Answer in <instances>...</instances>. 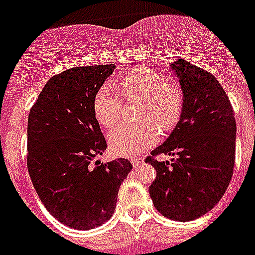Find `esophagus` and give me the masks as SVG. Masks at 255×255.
<instances>
[{"label":"esophagus","mask_w":255,"mask_h":255,"mask_svg":"<svg viewBox=\"0 0 255 255\" xmlns=\"http://www.w3.org/2000/svg\"><path fill=\"white\" fill-rule=\"evenodd\" d=\"M131 163L133 165V168H139L143 164V159H140V157H132Z\"/></svg>","instance_id":"1"}]
</instances>
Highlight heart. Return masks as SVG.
<instances>
[{"label": "heart", "instance_id": "b5f03b06", "mask_svg": "<svg viewBox=\"0 0 255 255\" xmlns=\"http://www.w3.org/2000/svg\"><path fill=\"white\" fill-rule=\"evenodd\" d=\"M118 87L126 96L144 100L140 123H120L108 133V145L118 156H135L157 141L159 128L164 132L176 128L181 120L185 96L182 88L168 82L153 70L136 69L123 77ZM94 115L100 126L108 128L116 123L122 111V100L110 86L100 87L94 98Z\"/></svg>", "mask_w": 255, "mask_h": 255}]
</instances>
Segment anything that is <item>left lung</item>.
<instances>
[{
	"label": "left lung",
	"mask_w": 255,
	"mask_h": 255,
	"mask_svg": "<svg viewBox=\"0 0 255 255\" xmlns=\"http://www.w3.org/2000/svg\"><path fill=\"white\" fill-rule=\"evenodd\" d=\"M185 96L181 120L160 147L145 157L156 169L149 186L164 217L192 221L213 209L225 193L234 168L236 118L230 100L209 71L178 59L170 65ZM159 154H177L159 162Z\"/></svg>",
	"instance_id": "1"
}]
</instances>
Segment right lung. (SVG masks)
<instances>
[{
    "label": "right lung",
    "mask_w": 255,
    "mask_h": 255,
    "mask_svg": "<svg viewBox=\"0 0 255 255\" xmlns=\"http://www.w3.org/2000/svg\"><path fill=\"white\" fill-rule=\"evenodd\" d=\"M114 69L85 66L54 75L30 108V178L50 214L73 229H94L111 218L120 185L132 169L122 157L92 164L107 148L92 103Z\"/></svg>",
    "instance_id": "add662e5"
}]
</instances>
